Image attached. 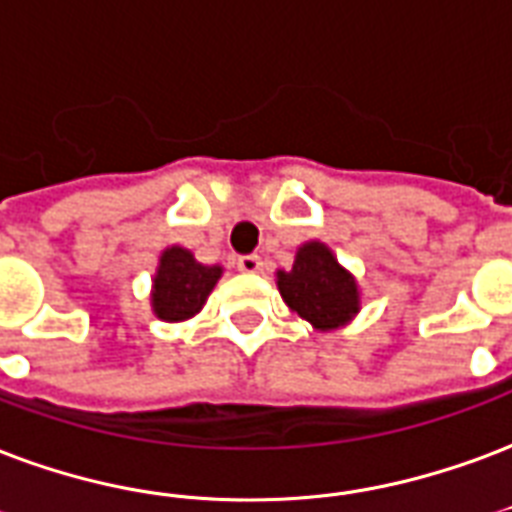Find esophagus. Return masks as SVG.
Listing matches in <instances>:
<instances>
[{
    "label": "esophagus",
    "mask_w": 512,
    "mask_h": 512,
    "mask_svg": "<svg viewBox=\"0 0 512 512\" xmlns=\"http://www.w3.org/2000/svg\"><path fill=\"white\" fill-rule=\"evenodd\" d=\"M264 267V261H261L259 253H245L237 259V270L240 272H259Z\"/></svg>",
    "instance_id": "esophagus-1"
}]
</instances>
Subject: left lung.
<instances>
[{"instance_id":"8db88e82","label":"left lung","mask_w":512,"mask_h":512,"mask_svg":"<svg viewBox=\"0 0 512 512\" xmlns=\"http://www.w3.org/2000/svg\"><path fill=\"white\" fill-rule=\"evenodd\" d=\"M278 288L286 305L321 332L343 326L359 310L356 280L321 242L299 248L294 267L278 272Z\"/></svg>"}]
</instances>
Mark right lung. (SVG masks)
<instances>
[{"label":"right lung","instance_id":"add662e5","mask_svg":"<svg viewBox=\"0 0 512 512\" xmlns=\"http://www.w3.org/2000/svg\"><path fill=\"white\" fill-rule=\"evenodd\" d=\"M218 278L221 267H202L183 248H169L153 278V310L164 321H186L202 310Z\"/></svg>","mask_w":512,"mask_h":512}]
</instances>
